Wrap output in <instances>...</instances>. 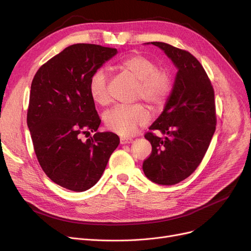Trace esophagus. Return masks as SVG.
<instances>
[{
    "mask_svg": "<svg viewBox=\"0 0 251 251\" xmlns=\"http://www.w3.org/2000/svg\"><path fill=\"white\" fill-rule=\"evenodd\" d=\"M132 141H133V139L128 138V137H121V138H120L121 144H128V143H131Z\"/></svg>",
    "mask_w": 251,
    "mask_h": 251,
    "instance_id": "34e87169",
    "label": "esophagus"
}]
</instances>
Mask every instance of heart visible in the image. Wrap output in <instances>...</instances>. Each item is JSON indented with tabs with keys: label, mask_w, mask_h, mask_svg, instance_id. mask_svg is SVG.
<instances>
[{
	"label": "heart",
	"mask_w": 251,
	"mask_h": 251,
	"mask_svg": "<svg viewBox=\"0 0 251 251\" xmlns=\"http://www.w3.org/2000/svg\"><path fill=\"white\" fill-rule=\"evenodd\" d=\"M121 71L134 77L139 81L137 98L146 100L151 108H157L165 101L171 90L169 74L157 69L155 62L146 56L132 55L122 60L118 65ZM88 89L91 99L99 104H105L110 100L108 76L99 69L89 78ZM149 112L140 103L133 105H117L103 115L105 127L113 132L129 136L135 132L139 126L149 121Z\"/></svg>",
	"instance_id": "obj_1"
}]
</instances>
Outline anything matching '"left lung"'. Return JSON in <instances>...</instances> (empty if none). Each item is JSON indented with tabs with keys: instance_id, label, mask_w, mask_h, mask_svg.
Here are the masks:
<instances>
[{
	"instance_id": "left-lung-1",
	"label": "left lung",
	"mask_w": 251,
	"mask_h": 251,
	"mask_svg": "<svg viewBox=\"0 0 251 251\" xmlns=\"http://www.w3.org/2000/svg\"><path fill=\"white\" fill-rule=\"evenodd\" d=\"M151 44L163 50L178 71L162 114L150 127L164 137L144 135L152 151L142 169L151 181L174 185L194 172L208 149L217 123L215 92L201 64L189 51Z\"/></svg>"
}]
</instances>
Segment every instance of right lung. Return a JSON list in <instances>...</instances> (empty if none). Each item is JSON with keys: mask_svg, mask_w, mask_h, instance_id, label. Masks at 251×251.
<instances>
[{"mask_svg": "<svg viewBox=\"0 0 251 251\" xmlns=\"http://www.w3.org/2000/svg\"><path fill=\"white\" fill-rule=\"evenodd\" d=\"M117 52L99 45H72L33 77L27 126L34 152L46 175L66 189L82 192L96 185L120 143L117 134L97 131L100 119L88 89L90 76ZM83 134L90 137L82 141Z\"/></svg>", "mask_w": 251, "mask_h": 251, "instance_id": "right-lung-1", "label": "right lung"}]
</instances>
